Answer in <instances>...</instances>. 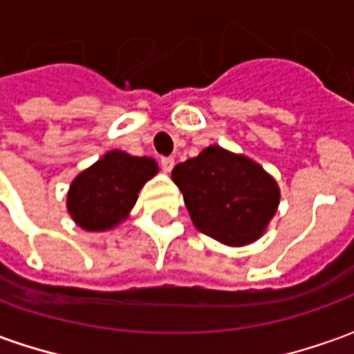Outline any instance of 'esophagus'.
Here are the masks:
<instances>
[{
  "instance_id": "1",
  "label": "esophagus",
  "mask_w": 354,
  "mask_h": 354,
  "mask_svg": "<svg viewBox=\"0 0 354 354\" xmlns=\"http://www.w3.org/2000/svg\"><path fill=\"white\" fill-rule=\"evenodd\" d=\"M161 169L165 170V172H170V170L174 169V159H172V157H162Z\"/></svg>"
}]
</instances>
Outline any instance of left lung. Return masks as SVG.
<instances>
[{"label": "left lung", "mask_w": 354, "mask_h": 354, "mask_svg": "<svg viewBox=\"0 0 354 354\" xmlns=\"http://www.w3.org/2000/svg\"><path fill=\"white\" fill-rule=\"evenodd\" d=\"M172 180L184 195L193 225L227 246L258 241L281 201L279 185L263 167L220 146L178 162Z\"/></svg>", "instance_id": "1"}]
</instances>
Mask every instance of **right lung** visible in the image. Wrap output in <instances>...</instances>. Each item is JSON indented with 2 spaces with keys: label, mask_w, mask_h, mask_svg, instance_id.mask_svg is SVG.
<instances>
[{
  "label": "right lung",
  "mask_w": 354,
  "mask_h": 354,
  "mask_svg": "<svg viewBox=\"0 0 354 354\" xmlns=\"http://www.w3.org/2000/svg\"><path fill=\"white\" fill-rule=\"evenodd\" d=\"M151 157H134L113 149L75 176L66 207L85 231H106L129 216L142 185L157 174Z\"/></svg>",
  "instance_id": "right-lung-1"
}]
</instances>
